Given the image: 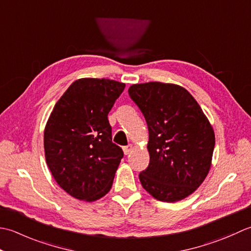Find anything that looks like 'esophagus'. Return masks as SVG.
<instances>
[{
    "label": "esophagus",
    "mask_w": 251,
    "mask_h": 251,
    "mask_svg": "<svg viewBox=\"0 0 251 251\" xmlns=\"http://www.w3.org/2000/svg\"><path fill=\"white\" fill-rule=\"evenodd\" d=\"M132 150H133V146H132L131 144L125 146V147H124V152H125V155H129L130 152L132 151Z\"/></svg>",
    "instance_id": "1"
}]
</instances>
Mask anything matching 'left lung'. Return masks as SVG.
Instances as JSON below:
<instances>
[{
  "mask_svg": "<svg viewBox=\"0 0 251 251\" xmlns=\"http://www.w3.org/2000/svg\"><path fill=\"white\" fill-rule=\"evenodd\" d=\"M150 133V165L140 173L142 186L160 201L191 195L206 178L214 150V132L201 106L180 85L161 82L133 84Z\"/></svg>",
  "mask_w": 251,
  "mask_h": 251,
  "instance_id": "8db88e82",
  "label": "left lung"
}]
</instances>
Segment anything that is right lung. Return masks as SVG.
I'll return each instance as SVG.
<instances>
[{
  "mask_svg": "<svg viewBox=\"0 0 251 251\" xmlns=\"http://www.w3.org/2000/svg\"><path fill=\"white\" fill-rule=\"evenodd\" d=\"M109 79L75 81L55 104L44 130L45 159L58 185L80 201L109 192L124 157L112 143L108 114L125 90Z\"/></svg>",
  "mask_w": 251,
  "mask_h": 251,
  "instance_id": "obj_1",
  "label": "right lung"
}]
</instances>
